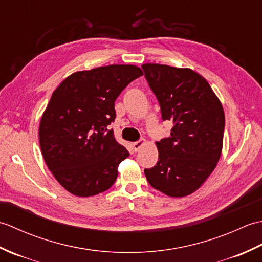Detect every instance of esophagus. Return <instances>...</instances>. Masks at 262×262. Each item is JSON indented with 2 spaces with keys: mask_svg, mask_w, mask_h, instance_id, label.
Wrapping results in <instances>:
<instances>
[{
  "mask_svg": "<svg viewBox=\"0 0 262 262\" xmlns=\"http://www.w3.org/2000/svg\"><path fill=\"white\" fill-rule=\"evenodd\" d=\"M144 144H145V140H140V141L133 143V147H134V149L137 152L138 149H140L144 145Z\"/></svg>",
  "mask_w": 262,
  "mask_h": 262,
  "instance_id": "34e87169",
  "label": "esophagus"
}]
</instances>
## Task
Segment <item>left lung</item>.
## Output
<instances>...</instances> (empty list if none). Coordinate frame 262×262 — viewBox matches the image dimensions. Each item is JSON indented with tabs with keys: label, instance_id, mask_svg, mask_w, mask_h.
Returning <instances> with one entry per match:
<instances>
[{
	"label": "left lung",
	"instance_id": "left-lung-1",
	"mask_svg": "<svg viewBox=\"0 0 262 262\" xmlns=\"http://www.w3.org/2000/svg\"><path fill=\"white\" fill-rule=\"evenodd\" d=\"M171 135L157 142L159 161L145 169L149 185L170 197L196 191L213 172L223 147L225 116L208 82L190 69L144 64Z\"/></svg>",
	"mask_w": 262,
	"mask_h": 262
}]
</instances>
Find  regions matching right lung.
I'll return each mask as SVG.
<instances>
[{
	"instance_id": "right-lung-1",
	"label": "right lung",
	"mask_w": 262,
	"mask_h": 262,
	"mask_svg": "<svg viewBox=\"0 0 262 262\" xmlns=\"http://www.w3.org/2000/svg\"><path fill=\"white\" fill-rule=\"evenodd\" d=\"M141 75L135 65L102 66L73 73L53 92L39 142L48 169L69 192L94 196L115 183L119 163L129 155L109 129L115 101Z\"/></svg>"
}]
</instances>
